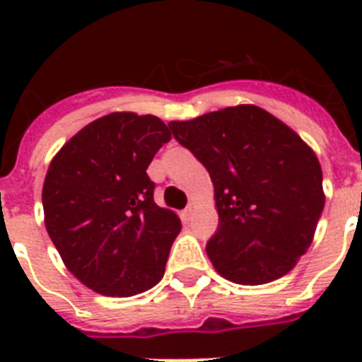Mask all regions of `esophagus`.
Returning <instances> with one entry per match:
<instances>
[{"label": "esophagus", "instance_id": "esophagus-1", "mask_svg": "<svg viewBox=\"0 0 362 362\" xmlns=\"http://www.w3.org/2000/svg\"><path fill=\"white\" fill-rule=\"evenodd\" d=\"M195 209H197V204L195 203L187 204L186 210H184V218H186V220H192V216H193V212H195Z\"/></svg>", "mask_w": 362, "mask_h": 362}]
</instances>
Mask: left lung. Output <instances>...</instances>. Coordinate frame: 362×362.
Wrapping results in <instances>:
<instances>
[{
    "mask_svg": "<svg viewBox=\"0 0 362 362\" xmlns=\"http://www.w3.org/2000/svg\"><path fill=\"white\" fill-rule=\"evenodd\" d=\"M169 127L214 184L220 226L206 253L218 274L242 286L286 276L314 240L325 206L314 150L255 105L227 107Z\"/></svg>",
    "mask_w": 362,
    "mask_h": 362,
    "instance_id": "8db88e82",
    "label": "left lung"
}]
</instances>
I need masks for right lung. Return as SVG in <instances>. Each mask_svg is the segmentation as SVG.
<instances>
[{
	"label": "right lung",
	"mask_w": 362,
	"mask_h": 362,
	"mask_svg": "<svg viewBox=\"0 0 362 362\" xmlns=\"http://www.w3.org/2000/svg\"><path fill=\"white\" fill-rule=\"evenodd\" d=\"M169 141L158 116L112 112L82 127L50 161L42 184L48 237L95 293L131 297L163 278L182 223L153 203L146 169Z\"/></svg>",
	"instance_id": "right-lung-1"
}]
</instances>
